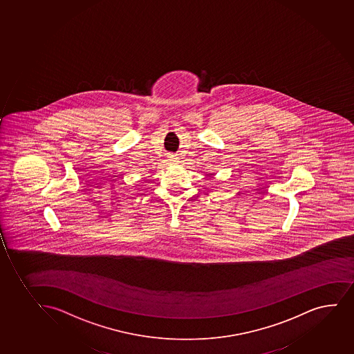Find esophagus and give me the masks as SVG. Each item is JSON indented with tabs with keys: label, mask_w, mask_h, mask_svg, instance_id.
I'll return each instance as SVG.
<instances>
[{
	"label": "esophagus",
	"mask_w": 354,
	"mask_h": 354,
	"mask_svg": "<svg viewBox=\"0 0 354 354\" xmlns=\"http://www.w3.org/2000/svg\"><path fill=\"white\" fill-rule=\"evenodd\" d=\"M169 158L171 159V160H176V156H174V155H171L170 157H169Z\"/></svg>",
	"instance_id": "obj_1"
}]
</instances>
